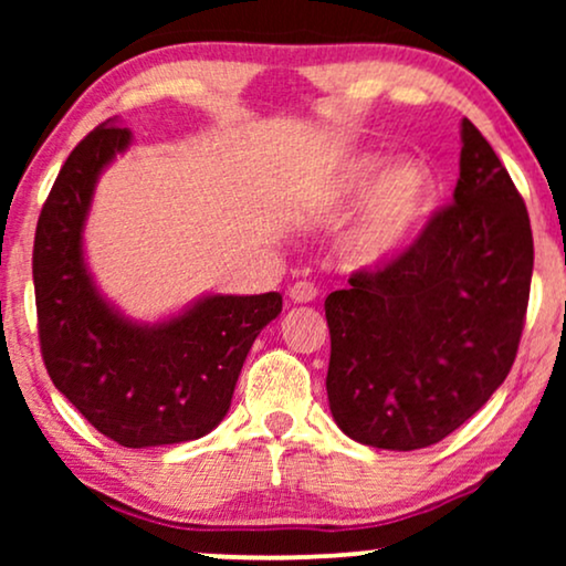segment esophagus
<instances>
[{"instance_id": "obj_1", "label": "esophagus", "mask_w": 566, "mask_h": 566, "mask_svg": "<svg viewBox=\"0 0 566 566\" xmlns=\"http://www.w3.org/2000/svg\"><path fill=\"white\" fill-rule=\"evenodd\" d=\"M316 285L308 283V281H296L289 289V298L293 301V304H308V301L316 298Z\"/></svg>"}]
</instances>
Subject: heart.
Returning <instances> with one entry per match:
<instances>
[{
    "label": "heart",
    "mask_w": 566,
    "mask_h": 566,
    "mask_svg": "<svg viewBox=\"0 0 566 566\" xmlns=\"http://www.w3.org/2000/svg\"><path fill=\"white\" fill-rule=\"evenodd\" d=\"M389 165L384 154H353L319 185L322 203H343L368 190L366 206L347 237V252L358 265L376 268L399 258L420 237L432 216L438 185L424 161Z\"/></svg>",
    "instance_id": "1"
}]
</instances>
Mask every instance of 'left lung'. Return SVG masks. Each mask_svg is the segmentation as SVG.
I'll return each instance as SVG.
<instances>
[{"label": "left lung", "instance_id": "8db88e82", "mask_svg": "<svg viewBox=\"0 0 566 566\" xmlns=\"http://www.w3.org/2000/svg\"><path fill=\"white\" fill-rule=\"evenodd\" d=\"M453 203L399 258L329 293L327 397L337 428L386 451L428 448L486 405L521 343L533 234L521 192L461 123Z\"/></svg>", "mask_w": 566, "mask_h": 566}]
</instances>
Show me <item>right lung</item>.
<instances>
[{
	"label": "right lung",
	"mask_w": 566,
	"mask_h": 566,
	"mask_svg": "<svg viewBox=\"0 0 566 566\" xmlns=\"http://www.w3.org/2000/svg\"><path fill=\"white\" fill-rule=\"evenodd\" d=\"M130 146L107 120L76 144L45 198L33 244L38 337L51 381L87 422L126 448L203 438L283 296H203L172 319L138 324L99 296L82 234L97 177Z\"/></svg>",
	"instance_id": "obj_1"
}]
</instances>
